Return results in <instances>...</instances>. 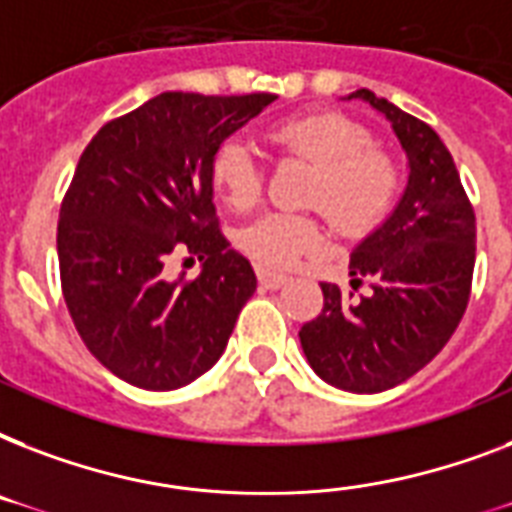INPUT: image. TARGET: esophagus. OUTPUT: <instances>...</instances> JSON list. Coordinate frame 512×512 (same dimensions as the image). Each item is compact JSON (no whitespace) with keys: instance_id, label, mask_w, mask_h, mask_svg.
<instances>
[{"instance_id":"esophagus-1","label":"esophagus","mask_w":512,"mask_h":512,"mask_svg":"<svg viewBox=\"0 0 512 512\" xmlns=\"http://www.w3.org/2000/svg\"><path fill=\"white\" fill-rule=\"evenodd\" d=\"M257 279H260V287H263V289H279V287H284V284H287L289 276L260 268V271H257Z\"/></svg>"}]
</instances>
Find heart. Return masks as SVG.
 I'll list each match as a JSON object with an SVG mask.
<instances>
[{"label":"heart","instance_id":"heart-1","mask_svg":"<svg viewBox=\"0 0 512 512\" xmlns=\"http://www.w3.org/2000/svg\"><path fill=\"white\" fill-rule=\"evenodd\" d=\"M268 140L284 156L313 164L308 207L348 239L374 231L398 199L401 175L396 162L374 146L372 132L335 111L292 116L271 127ZM263 164L239 138L223 140L209 162V180L220 199L236 212L252 209L263 193ZM244 255L265 268H289L324 244L321 225L308 215L271 212L244 225L236 236Z\"/></svg>","mask_w":512,"mask_h":512}]
</instances>
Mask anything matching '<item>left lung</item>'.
I'll return each instance as SVG.
<instances>
[{"instance_id": "1", "label": "left lung", "mask_w": 512, "mask_h": 512, "mask_svg": "<svg viewBox=\"0 0 512 512\" xmlns=\"http://www.w3.org/2000/svg\"><path fill=\"white\" fill-rule=\"evenodd\" d=\"M380 111L409 159L406 191L393 215L350 255L358 301L321 284L324 308L300 329L321 380L350 393L396 388L438 356L468 308L476 265V215L449 148L428 127L369 90L350 92Z\"/></svg>"}]
</instances>
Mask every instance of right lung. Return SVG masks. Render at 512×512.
Segmentation results:
<instances>
[{
  "label": "right lung",
  "mask_w": 512,
  "mask_h": 512,
  "mask_svg": "<svg viewBox=\"0 0 512 512\" xmlns=\"http://www.w3.org/2000/svg\"><path fill=\"white\" fill-rule=\"evenodd\" d=\"M276 95L162 92L103 124L60 204L58 263L87 350L143 390H175L215 366L257 289L212 204L215 148ZM172 254L205 260L170 280Z\"/></svg>",
  "instance_id": "obj_1"
}]
</instances>
